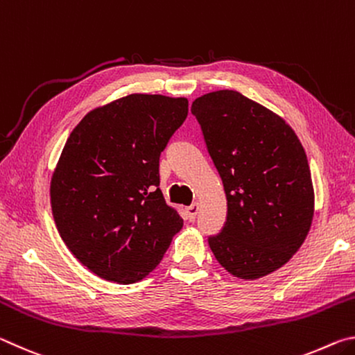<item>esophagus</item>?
<instances>
[{"label": "esophagus", "instance_id": "esophagus-1", "mask_svg": "<svg viewBox=\"0 0 355 355\" xmlns=\"http://www.w3.org/2000/svg\"><path fill=\"white\" fill-rule=\"evenodd\" d=\"M197 213H199V203H192V205L186 208V216H188V220L191 222L196 220Z\"/></svg>", "mask_w": 355, "mask_h": 355}]
</instances>
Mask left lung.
Instances as JSON below:
<instances>
[{"instance_id":"left-lung-1","label":"left lung","mask_w":355,"mask_h":355,"mask_svg":"<svg viewBox=\"0 0 355 355\" xmlns=\"http://www.w3.org/2000/svg\"><path fill=\"white\" fill-rule=\"evenodd\" d=\"M224 184L227 218L208 236L228 272L258 279L302 245L313 219L307 155L284 119L236 91H218L191 106Z\"/></svg>"}]
</instances>
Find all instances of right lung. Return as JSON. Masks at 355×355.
Masks as SVG:
<instances>
[{
    "mask_svg": "<svg viewBox=\"0 0 355 355\" xmlns=\"http://www.w3.org/2000/svg\"><path fill=\"white\" fill-rule=\"evenodd\" d=\"M188 117V100L133 94L84 117L51 178L62 241L116 284L152 272L183 219L159 189V156Z\"/></svg>",
    "mask_w": 355,
    "mask_h": 355,
    "instance_id": "obj_1",
    "label": "right lung"
}]
</instances>
